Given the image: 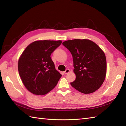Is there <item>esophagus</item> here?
Masks as SVG:
<instances>
[{
	"instance_id": "esophagus-1",
	"label": "esophagus",
	"mask_w": 126,
	"mask_h": 126,
	"mask_svg": "<svg viewBox=\"0 0 126 126\" xmlns=\"http://www.w3.org/2000/svg\"><path fill=\"white\" fill-rule=\"evenodd\" d=\"M69 72H70V70H69V69H66L64 72V73L65 74H67L69 73Z\"/></svg>"
}]
</instances>
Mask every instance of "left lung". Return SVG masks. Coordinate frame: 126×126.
Instances as JSON below:
<instances>
[{"label":"left lung","mask_w":126,"mask_h":126,"mask_svg":"<svg viewBox=\"0 0 126 126\" xmlns=\"http://www.w3.org/2000/svg\"><path fill=\"white\" fill-rule=\"evenodd\" d=\"M62 44L73 58L76 79L70 83L71 86L85 94L95 92L106 76V58L102 50L89 39L69 40Z\"/></svg>","instance_id":"obj_1"}]
</instances>
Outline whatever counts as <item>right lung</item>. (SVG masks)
I'll list each match as a JSON object with an SVG mask.
<instances>
[{
	"label": "right lung",
	"mask_w": 126,
	"mask_h": 126,
	"mask_svg": "<svg viewBox=\"0 0 126 126\" xmlns=\"http://www.w3.org/2000/svg\"><path fill=\"white\" fill-rule=\"evenodd\" d=\"M61 41H37L26 47L18 61L19 74L29 92L43 95L55 87L62 75L56 70L50 55Z\"/></svg>",
	"instance_id": "right-lung-1"
}]
</instances>
